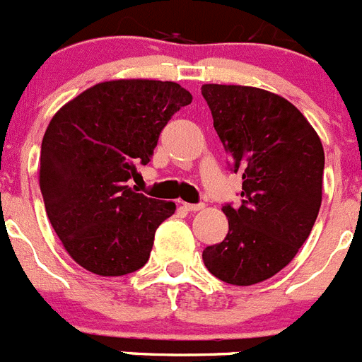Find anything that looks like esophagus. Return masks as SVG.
Returning <instances> with one entry per match:
<instances>
[{
  "label": "esophagus",
  "instance_id": "obj_1",
  "mask_svg": "<svg viewBox=\"0 0 362 362\" xmlns=\"http://www.w3.org/2000/svg\"><path fill=\"white\" fill-rule=\"evenodd\" d=\"M183 204V209L187 210V212H199V210L204 209L203 203H197V204H192V203H181Z\"/></svg>",
  "mask_w": 362,
  "mask_h": 362
}]
</instances>
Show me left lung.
Instances as JSON below:
<instances>
[{"instance_id": "obj_1", "label": "left lung", "mask_w": 362, "mask_h": 362, "mask_svg": "<svg viewBox=\"0 0 362 362\" xmlns=\"http://www.w3.org/2000/svg\"><path fill=\"white\" fill-rule=\"evenodd\" d=\"M214 129L243 174V204L223 206L228 233L203 250L212 276L250 286L276 276L308 239L322 201L325 150L303 114L274 92L201 86Z\"/></svg>"}]
</instances>
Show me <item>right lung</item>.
<instances>
[{"label":"right lung","mask_w":362,"mask_h":362,"mask_svg":"<svg viewBox=\"0 0 362 362\" xmlns=\"http://www.w3.org/2000/svg\"><path fill=\"white\" fill-rule=\"evenodd\" d=\"M190 103V92L174 81L112 79L54 114L41 143L40 188L54 232L79 267L101 277L145 267L175 203L137 194L129 179Z\"/></svg>","instance_id":"1"}]
</instances>
